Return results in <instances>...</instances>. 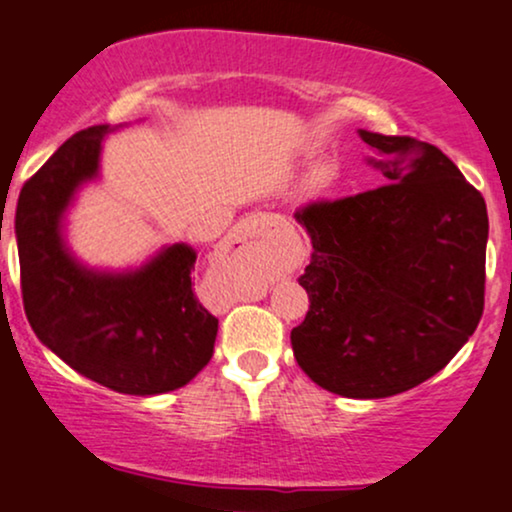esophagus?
<instances>
[{
  "label": "esophagus",
  "mask_w": 512,
  "mask_h": 512,
  "mask_svg": "<svg viewBox=\"0 0 512 512\" xmlns=\"http://www.w3.org/2000/svg\"><path fill=\"white\" fill-rule=\"evenodd\" d=\"M238 228H240V231H248V228H250V219H245L243 223H240Z\"/></svg>",
  "instance_id": "34e87169"
}]
</instances>
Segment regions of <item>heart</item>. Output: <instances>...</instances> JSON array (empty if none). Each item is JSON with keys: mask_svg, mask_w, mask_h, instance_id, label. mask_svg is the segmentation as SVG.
Returning <instances> with one entry per match:
<instances>
[{"mask_svg": "<svg viewBox=\"0 0 512 512\" xmlns=\"http://www.w3.org/2000/svg\"><path fill=\"white\" fill-rule=\"evenodd\" d=\"M322 180H325V175H322V173H315L313 178L308 180V185H310V187H320V185H322Z\"/></svg>", "mask_w": 512, "mask_h": 512, "instance_id": "obj_1", "label": "heart"}]
</instances>
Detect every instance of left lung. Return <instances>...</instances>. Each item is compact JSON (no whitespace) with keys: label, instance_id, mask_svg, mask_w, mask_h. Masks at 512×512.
I'll list each match as a JSON object with an SVG mask.
<instances>
[{"label":"left lung","instance_id":"left-lung-1","mask_svg":"<svg viewBox=\"0 0 512 512\" xmlns=\"http://www.w3.org/2000/svg\"><path fill=\"white\" fill-rule=\"evenodd\" d=\"M387 185L296 211L313 255L298 366L342 397L380 399L436 375L484 313L489 216L438 146L358 129Z\"/></svg>","mask_w":512,"mask_h":512}]
</instances>
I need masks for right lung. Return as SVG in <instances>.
<instances>
[{
	"label": "right lung",
	"instance_id": "add662e5",
	"mask_svg": "<svg viewBox=\"0 0 512 512\" xmlns=\"http://www.w3.org/2000/svg\"><path fill=\"white\" fill-rule=\"evenodd\" d=\"M108 125L76 132L23 185L21 293L35 337L76 373L122 395L178 390L209 363L219 320L192 289L197 252L175 243L129 272L88 269L62 236L64 211L98 178Z\"/></svg>",
	"mask_w": 512,
	"mask_h": 512
}]
</instances>
